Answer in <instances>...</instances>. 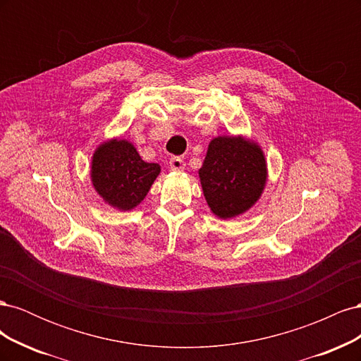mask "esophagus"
I'll return each instance as SVG.
<instances>
[{
    "instance_id": "obj_1",
    "label": "esophagus",
    "mask_w": 361,
    "mask_h": 361,
    "mask_svg": "<svg viewBox=\"0 0 361 361\" xmlns=\"http://www.w3.org/2000/svg\"><path fill=\"white\" fill-rule=\"evenodd\" d=\"M169 166L174 171H180V170L185 169V162H183V159L180 157H173L169 161Z\"/></svg>"
}]
</instances>
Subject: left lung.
Segmentation results:
<instances>
[{
	"label": "left lung",
	"mask_w": 361,
	"mask_h": 361,
	"mask_svg": "<svg viewBox=\"0 0 361 361\" xmlns=\"http://www.w3.org/2000/svg\"><path fill=\"white\" fill-rule=\"evenodd\" d=\"M204 199L220 218L244 214L264 191L267 162L264 152L243 137L214 138L199 170Z\"/></svg>",
	"instance_id": "8db88e82"
}]
</instances>
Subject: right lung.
Masks as SVG:
<instances>
[{"label": "right lung", "mask_w": 361, "mask_h": 361, "mask_svg": "<svg viewBox=\"0 0 361 361\" xmlns=\"http://www.w3.org/2000/svg\"><path fill=\"white\" fill-rule=\"evenodd\" d=\"M161 169L141 159L126 140H111L96 149L92 182L101 197L117 209L130 211L143 202Z\"/></svg>", "instance_id": "1"}]
</instances>
